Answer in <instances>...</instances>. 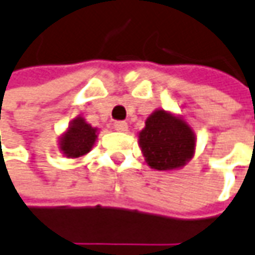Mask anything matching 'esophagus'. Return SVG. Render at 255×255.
<instances>
[{
  "label": "esophagus",
  "mask_w": 255,
  "mask_h": 255,
  "mask_svg": "<svg viewBox=\"0 0 255 255\" xmlns=\"http://www.w3.org/2000/svg\"><path fill=\"white\" fill-rule=\"evenodd\" d=\"M114 128H115L117 131H126L128 130V124L124 122V121H118V122L114 124Z\"/></svg>",
  "instance_id": "34e87169"
}]
</instances>
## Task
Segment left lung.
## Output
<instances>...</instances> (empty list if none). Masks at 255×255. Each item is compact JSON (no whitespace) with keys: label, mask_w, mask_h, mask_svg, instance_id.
Masks as SVG:
<instances>
[{"label":"left lung","mask_w":255,"mask_h":255,"mask_svg":"<svg viewBox=\"0 0 255 255\" xmlns=\"http://www.w3.org/2000/svg\"><path fill=\"white\" fill-rule=\"evenodd\" d=\"M145 162L157 171L183 166L194 154L196 136L182 118L157 110L145 121L138 134Z\"/></svg>","instance_id":"8db88e82"}]
</instances>
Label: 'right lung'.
Returning <instances> with one entry per match:
<instances>
[{
  "mask_svg": "<svg viewBox=\"0 0 255 255\" xmlns=\"http://www.w3.org/2000/svg\"><path fill=\"white\" fill-rule=\"evenodd\" d=\"M96 138L97 129L91 128L83 118H76L59 138V150L68 158H79L93 148Z\"/></svg>",
  "mask_w": 255,
  "mask_h": 255,
  "instance_id": "1",
  "label": "right lung"
}]
</instances>
